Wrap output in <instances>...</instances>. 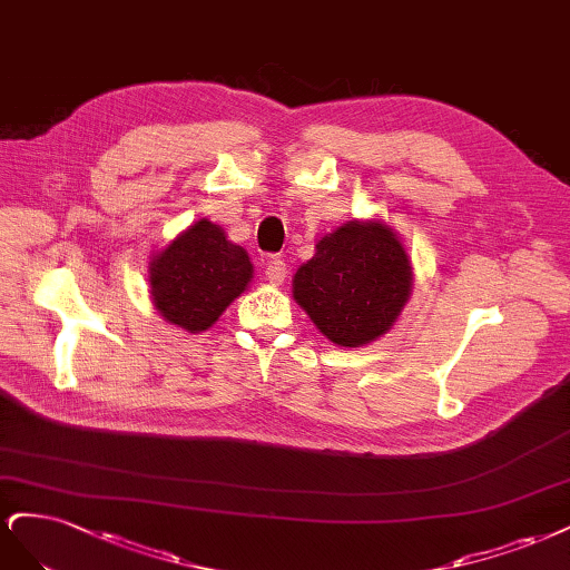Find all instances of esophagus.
Here are the masks:
<instances>
[{
  "mask_svg": "<svg viewBox=\"0 0 570 570\" xmlns=\"http://www.w3.org/2000/svg\"><path fill=\"white\" fill-rule=\"evenodd\" d=\"M265 274H267V282H269V284H274V286L284 284V279H286V263H284L282 258H272V261H267Z\"/></svg>",
  "mask_w": 570,
  "mask_h": 570,
  "instance_id": "esophagus-1",
  "label": "esophagus"
}]
</instances>
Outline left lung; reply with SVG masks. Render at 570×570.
<instances>
[{"mask_svg": "<svg viewBox=\"0 0 570 570\" xmlns=\"http://www.w3.org/2000/svg\"><path fill=\"white\" fill-rule=\"evenodd\" d=\"M412 291V267L381 223H351L324 236L293 277V298L320 332L343 347L389 332Z\"/></svg>", "mask_w": 570, "mask_h": 570, "instance_id": "obj_1", "label": "left lung"}]
</instances>
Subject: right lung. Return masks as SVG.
I'll return each mask as SVG.
<instances>
[{
  "label": "right lung",
  "mask_w": 570,
  "mask_h": 570,
  "mask_svg": "<svg viewBox=\"0 0 570 570\" xmlns=\"http://www.w3.org/2000/svg\"><path fill=\"white\" fill-rule=\"evenodd\" d=\"M253 277L248 253L200 219L156 255L151 296L160 315L187 332H206Z\"/></svg>",
  "instance_id": "obj_1"
}]
</instances>
